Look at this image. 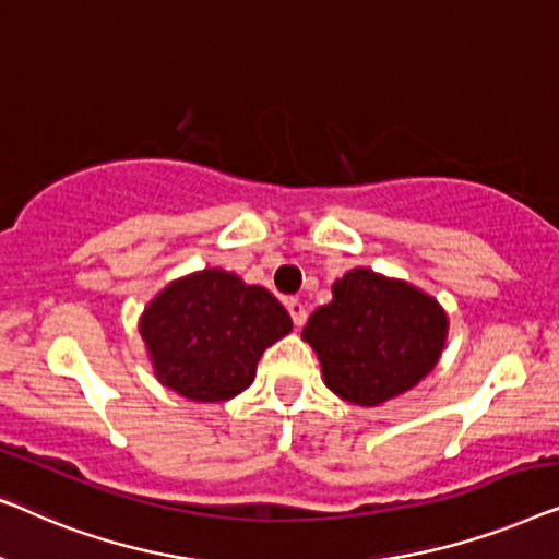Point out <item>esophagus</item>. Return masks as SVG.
<instances>
[{
    "label": "esophagus",
    "instance_id": "obj_1",
    "mask_svg": "<svg viewBox=\"0 0 559 559\" xmlns=\"http://www.w3.org/2000/svg\"><path fill=\"white\" fill-rule=\"evenodd\" d=\"M286 309H288L290 319H294L296 326H304L306 324V309H304V304L298 301V298H290V301L286 304Z\"/></svg>",
    "mask_w": 559,
    "mask_h": 559
}]
</instances>
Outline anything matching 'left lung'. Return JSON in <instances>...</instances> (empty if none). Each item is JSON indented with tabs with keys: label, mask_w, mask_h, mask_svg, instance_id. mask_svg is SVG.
Wrapping results in <instances>:
<instances>
[{
	"label": "left lung",
	"mask_w": 559,
	"mask_h": 559,
	"mask_svg": "<svg viewBox=\"0 0 559 559\" xmlns=\"http://www.w3.org/2000/svg\"><path fill=\"white\" fill-rule=\"evenodd\" d=\"M301 340L317 352L334 395L377 407L413 390L438 365L448 313L413 283L352 269L334 281L332 301L311 313Z\"/></svg>",
	"instance_id": "8db88e82"
}]
</instances>
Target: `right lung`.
<instances>
[{
	"instance_id": "right-lung-1",
	"label": "right lung",
	"mask_w": 559,
	"mask_h": 559,
	"mask_svg": "<svg viewBox=\"0 0 559 559\" xmlns=\"http://www.w3.org/2000/svg\"><path fill=\"white\" fill-rule=\"evenodd\" d=\"M290 329L269 288L223 269L167 283L139 319L154 377L194 403H223L248 390L258 359Z\"/></svg>"
}]
</instances>
